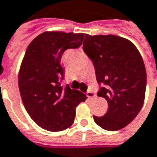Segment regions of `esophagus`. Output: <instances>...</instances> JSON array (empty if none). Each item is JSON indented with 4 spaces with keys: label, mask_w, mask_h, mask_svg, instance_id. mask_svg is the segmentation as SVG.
Segmentation results:
<instances>
[{
    "label": "esophagus",
    "mask_w": 157,
    "mask_h": 157,
    "mask_svg": "<svg viewBox=\"0 0 157 157\" xmlns=\"http://www.w3.org/2000/svg\"><path fill=\"white\" fill-rule=\"evenodd\" d=\"M86 95H87L88 98H94L96 96V94H94L93 91H91V90H89L87 93H86Z\"/></svg>",
    "instance_id": "1"
}]
</instances>
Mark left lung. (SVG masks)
<instances>
[{
  "instance_id": "obj_1",
  "label": "left lung",
  "mask_w": 157,
  "mask_h": 157,
  "mask_svg": "<svg viewBox=\"0 0 157 157\" xmlns=\"http://www.w3.org/2000/svg\"><path fill=\"white\" fill-rule=\"evenodd\" d=\"M83 49L93 61L96 79L103 84L97 95L108 104L105 115H94L95 123L109 131L125 128L141 111L147 74L136 45L113 35L86 34Z\"/></svg>"
}]
</instances>
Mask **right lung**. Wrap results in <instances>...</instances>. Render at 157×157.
<instances>
[{"label": "right lung", "instance_id": "1", "mask_svg": "<svg viewBox=\"0 0 157 157\" xmlns=\"http://www.w3.org/2000/svg\"><path fill=\"white\" fill-rule=\"evenodd\" d=\"M84 36L45 31L28 46L19 70V91L29 115L44 129L58 132L68 128L74 121L76 106L87 99L81 92L60 84L64 72L63 53L78 48Z\"/></svg>", "mask_w": 157, "mask_h": 157}]
</instances>
